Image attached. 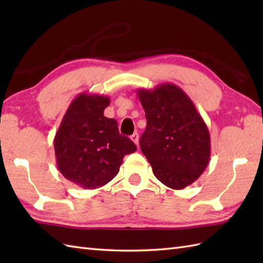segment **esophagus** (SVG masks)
<instances>
[{"mask_svg": "<svg viewBox=\"0 0 263 263\" xmlns=\"http://www.w3.org/2000/svg\"><path fill=\"white\" fill-rule=\"evenodd\" d=\"M131 140H132L133 142H135V143L137 144V146H138V144H139V135H138L137 132L133 133V135L131 136Z\"/></svg>", "mask_w": 263, "mask_h": 263, "instance_id": "obj_1", "label": "esophagus"}]
</instances>
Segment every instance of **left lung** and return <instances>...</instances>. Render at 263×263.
Returning <instances> with one entry per match:
<instances>
[{"instance_id":"obj_1","label":"left lung","mask_w":263,"mask_h":263,"mask_svg":"<svg viewBox=\"0 0 263 263\" xmlns=\"http://www.w3.org/2000/svg\"><path fill=\"white\" fill-rule=\"evenodd\" d=\"M147 127L143 155L166 186L182 190L200 177L210 159V133L187 95L174 83L138 89Z\"/></svg>"}]
</instances>
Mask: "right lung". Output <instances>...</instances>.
I'll use <instances>...</instances> for the list:
<instances>
[{
    "mask_svg": "<svg viewBox=\"0 0 263 263\" xmlns=\"http://www.w3.org/2000/svg\"><path fill=\"white\" fill-rule=\"evenodd\" d=\"M109 103L103 95L79 93L54 138L58 168L82 189H98L110 182L124 156L137 150L130 139L120 135L117 122L104 116Z\"/></svg>",
    "mask_w": 263,
    "mask_h": 263,
    "instance_id": "1",
    "label": "right lung"
}]
</instances>
